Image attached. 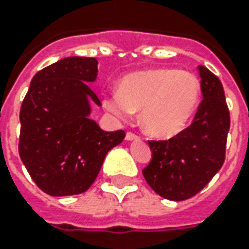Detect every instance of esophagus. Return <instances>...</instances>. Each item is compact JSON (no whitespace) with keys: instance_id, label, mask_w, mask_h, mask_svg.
Returning a JSON list of instances; mask_svg holds the SVG:
<instances>
[{"instance_id":"esophagus-1","label":"esophagus","mask_w":249,"mask_h":249,"mask_svg":"<svg viewBox=\"0 0 249 249\" xmlns=\"http://www.w3.org/2000/svg\"><path fill=\"white\" fill-rule=\"evenodd\" d=\"M125 140H126V141H136V140H138V136H136V134H134V133H132V132H128V133H126V136H125Z\"/></svg>"}]
</instances>
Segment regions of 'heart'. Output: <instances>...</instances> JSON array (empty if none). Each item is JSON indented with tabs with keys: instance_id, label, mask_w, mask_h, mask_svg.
Listing matches in <instances>:
<instances>
[{
	"instance_id": "1",
	"label": "heart",
	"mask_w": 249,
	"mask_h": 249,
	"mask_svg": "<svg viewBox=\"0 0 249 249\" xmlns=\"http://www.w3.org/2000/svg\"><path fill=\"white\" fill-rule=\"evenodd\" d=\"M200 97L196 76L174 68H154L125 76L119 93L103 98L105 107L119 119L141 111V126L148 136L170 138L191 120Z\"/></svg>"
}]
</instances>
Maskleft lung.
Masks as SVG:
<instances>
[{
    "mask_svg": "<svg viewBox=\"0 0 249 249\" xmlns=\"http://www.w3.org/2000/svg\"><path fill=\"white\" fill-rule=\"evenodd\" d=\"M203 101L193 124L168 141H150L152 159L142 170L158 195L181 201L196 195L225 161L230 129L224 86L208 68L199 66Z\"/></svg>",
    "mask_w": 249,
    "mask_h": 249,
    "instance_id": "left-lung-1",
    "label": "left lung"
}]
</instances>
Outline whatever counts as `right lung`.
<instances>
[{
    "label": "right lung",
    "mask_w": 249,
    "mask_h": 249,
    "mask_svg": "<svg viewBox=\"0 0 249 249\" xmlns=\"http://www.w3.org/2000/svg\"><path fill=\"white\" fill-rule=\"evenodd\" d=\"M98 60L68 56L33 76L20 108L19 155L38 187L52 196L85 193L124 130L106 132L90 119L101 101L89 84Z\"/></svg>",
    "instance_id": "1"
}]
</instances>
